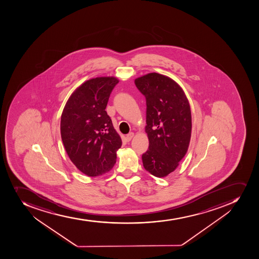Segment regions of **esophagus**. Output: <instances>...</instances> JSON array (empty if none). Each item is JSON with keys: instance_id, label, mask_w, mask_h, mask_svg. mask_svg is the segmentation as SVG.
<instances>
[{"instance_id": "obj_1", "label": "esophagus", "mask_w": 259, "mask_h": 259, "mask_svg": "<svg viewBox=\"0 0 259 259\" xmlns=\"http://www.w3.org/2000/svg\"><path fill=\"white\" fill-rule=\"evenodd\" d=\"M133 137H134V133H128V134H127V135H126V142H130V141L132 140V139H133Z\"/></svg>"}]
</instances>
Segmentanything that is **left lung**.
Here are the masks:
<instances>
[{"instance_id": "1", "label": "left lung", "mask_w": 259, "mask_h": 259, "mask_svg": "<svg viewBox=\"0 0 259 259\" xmlns=\"http://www.w3.org/2000/svg\"><path fill=\"white\" fill-rule=\"evenodd\" d=\"M147 102L145 132L149 147L143 153L144 168L164 178L178 167L188 152L192 133L190 105L183 88L174 80L152 72L135 79Z\"/></svg>"}]
</instances>
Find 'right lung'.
<instances>
[{
    "label": "right lung",
    "mask_w": 259,
    "mask_h": 259,
    "mask_svg": "<svg viewBox=\"0 0 259 259\" xmlns=\"http://www.w3.org/2000/svg\"><path fill=\"white\" fill-rule=\"evenodd\" d=\"M119 80L114 76L90 79L67 100L61 117V136L72 163L82 174L97 177L116 163L121 139L105 111Z\"/></svg>",
    "instance_id": "add662e5"
}]
</instances>
